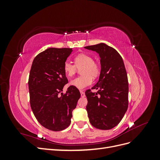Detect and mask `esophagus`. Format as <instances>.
<instances>
[{"instance_id": "obj_1", "label": "esophagus", "mask_w": 160, "mask_h": 160, "mask_svg": "<svg viewBox=\"0 0 160 160\" xmlns=\"http://www.w3.org/2000/svg\"><path fill=\"white\" fill-rule=\"evenodd\" d=\"M80 93H81V98H84V97L85 96V93H84L83 91H80Z\"/></svg>"}]
</instances>
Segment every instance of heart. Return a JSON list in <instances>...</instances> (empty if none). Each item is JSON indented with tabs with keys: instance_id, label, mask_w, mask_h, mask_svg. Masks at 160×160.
Wrapping results in <instances>:
<instances>
[{
	"instance_id": "b5f03b06",
	"label": "heart",
	"mask_w": 160,
	"mask_h": 160,
	"mask_svg": "<svg viewBox=\"0 0 160 160\" xmlns=\"http://www.w3.org/2000/svg\"><path fill=\"white\" fill-rule=\"evenodd\" d=\"M74 61L75 65L69 61H65L63 65V71L66 76L70 78L76 73L77 69H80L82 67L80 70L81 75L71 80L70 85L79 89H83L92 83V77L95 78L99 75V66L93 61L91 56L85 53L77 55Z\"/></svg>"
}]
</instances>
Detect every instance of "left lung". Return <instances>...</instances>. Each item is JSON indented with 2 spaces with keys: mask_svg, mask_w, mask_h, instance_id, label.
<instances>
[{
  "mask_svg": "<svg viewBox=\"0 0 160 160\" xmlns=\"http://www.w3.org/2000/svg\"><path fill=\"white\" fill-rule=\"evenodd\" d=\"M85 48L98 53L101 63L99 81L91 88L98 91H85L89 122L98 129H111L119 124L128 108V79L124 62L119 52L105 43Z\"/></svg>",
  "mask_w": 160,
  "mask_h": 160,
  "instance_id": "8db88e82",
  "label": "left lung"
}]
</instances>
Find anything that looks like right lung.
<instances>
[{
    "label": "right lung",
    "instance_id": "obj_1",
    "mask_svg": "<svg viewBox=\"0 0 160 160\" xmlns=\"http://www.w3.org/2000/svg\"><path fill=\"white\" fill-rule=\"evenodd\" d=\"M72 51L71 48H49L35 57L30 71L31 109L41 125L54 132L71 124L72 111L81 97L78 89L72 85L65 94L61 93L68 83L63 65Z\"/></svg>",
    "mask_w": 160,
    "mask_h": 160
}]
</instances>
